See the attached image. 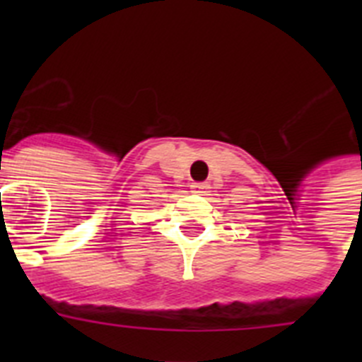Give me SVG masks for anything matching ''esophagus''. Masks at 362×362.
Instances as JSON below:
<instances>
[{"label":"esophagus","mask_w":362,"mask_h":362,"mask_svg":"<svg viewBox=\"0 0 362 362\" xmlns=\"http://www.w3.org/2000/svg\"><path fill=\"white\" fill-rule=\"evenodd\" d=\"M206 188H209L206 183H192V192H196V194H204Z\"/></svg>","instance_id":"obj_1"}]
</instances>
